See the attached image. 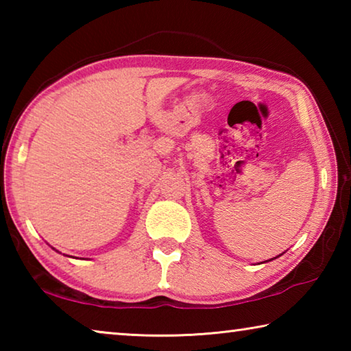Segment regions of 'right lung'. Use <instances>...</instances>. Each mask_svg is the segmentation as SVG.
I'll return each mask as SVG.
<instances>
[{
  "label": "right lung",
  "mask_w": 351,
  "mask_h": 351,
  "mask_svg": "<svg viewBox=\"0 0 351 351\" xmlns=\"http://www.w3.org/2000/svg\"><path fill=\"white\" fill-rule=\"evenodd\" d=\"M57 252H58V251H57Z\"/></svg>",
  "instance_id": "right-lung-1"
}]
</instances>
